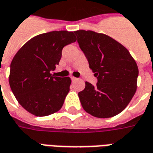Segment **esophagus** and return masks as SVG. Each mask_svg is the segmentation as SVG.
Here are the masks:
<instances>
[{"mask_svg": "<svg viewBox=\"0 0 153 153\" xmlns=\"http://www.w3.org/2000/svg\"><path fill=\"white\" fill-rule=\"evenodd\" d=\"M70 79H71V80H72V81H75V80L77 79L76 78H75V77H74V76L70 77Z\"/></svg>", "mask_w": 153, "mask_h": 153, "instance_id": "esophagus-1", "label": "esophagus"}]
</instances>
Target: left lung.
Instances as JSON below:
<instances>
[{"label": "left lung", "mask_w": 153, "mask_h": 153, "mask_svg": "<svg viewBox=\"0 0 153 153\" xmlns=\"http://www.w3.org/2000/svg\"><path fill=\"white\" fill-rule=\"evenodd\" d=\"M74 34L98 79L96 86L85 82L84 89L79 93L83 108L100 118L120 114L136 93V61L123 45L107 35L84 30Z\"/></svg>", "instance_id": "1"}]
</instances>
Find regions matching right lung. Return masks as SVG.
I'll return each mask as SVG.
<instances>
[{
	"instance_id": "1",
	"label": "right lung",
	"mask_w": 153,
	"mask_h": 153,
	"mask_svg": "<svg viewBox=\"0 0 153 153\" xmlns=\"http://www.w3.org/2000/svg\"><path fill=\"white\" fill-rule=\"evenodd\" d=\"M76 41L74 32L51 31L33 37L18 51L10 64L9 84L18 102L33 115L58 112L69 91V77L51 74L63 48Z\"/></svg>"
}]
</instances>
